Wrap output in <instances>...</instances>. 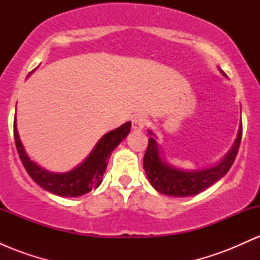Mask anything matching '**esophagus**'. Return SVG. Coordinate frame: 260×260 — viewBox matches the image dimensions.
<instances>
[{"label": "esophagus", "instance_id": "1", "mask_svg": "<svg viewBox=\"0 0 260 260\" xmlns=\"http://www.w3.org/2000/svg\"><path fill=\"white\" fill-rule=\"evenodd\" d=\"M148 120L143 115H134L132 117V127L134 129H142L147 126Z\"/></svg>", "mask_w": 260, "mask_h": 260}]
</instances>
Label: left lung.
Returning <instances> with one entry per match:
<instances>
[{"instance_id":"1","label":"left lung","mask_w":260,"mask_h":260,"mask_svg":"<svg viewBox=\"0 0 260 260\" xmlns=\"http://www.w3.org/2000/svg\"><path fill=\"white\" fill-rule=\"evenodd\" d=\"M149 134H150V138H149L148 148L144 154L143 168L145 170L150 184L162 194L189 197L203 192L228 174L240 149L241 139H242V122H241L234 147L231 148L228 155L217 165L198 170V171H183V170L169 165L166 161L161 159L159 145H157L156 139L153 137V132L149 131Z\"/></svg>"}]
</instances>
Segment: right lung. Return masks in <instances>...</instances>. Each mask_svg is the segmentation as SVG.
Returning a JSON list of instances; mask_svg holds the SVG:
<instances>
[{"mask_svg": "<svg viewBox=\"0 0 260 260\" xmlns=\"http://www.w3.org/2000/svg\"><path fill=\"white\" fill-rule=\"evenodd\" d=\"M14 140L16 147L26 172L41 188L47 192L61 197H79L95 189L103 182V176L106 171L107 162L113 149L127 137L131 131V122H126L121 127L106 133L86 159L72 171L64 174H53L41 169L34 161L29 159L24 147L19 139L14 117Z\"/></svg>", "mask_w": 260, "mask_h": 260, "instance_id": "right-lung-1", "label": "right lung"}]
</instances>
